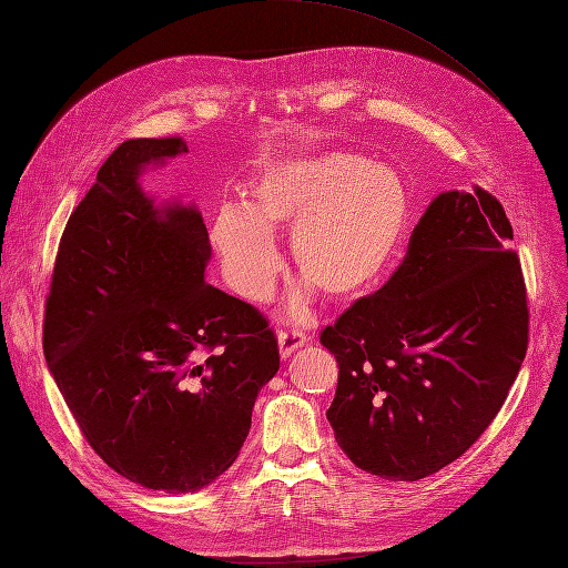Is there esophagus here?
<instances>
[{"instance_id":"34e87169","label":"esophagus","mask_w":568,"mask_h":568,"mask_svg":"<svg viewBox=\"0 0 568 568\" xmlns=\"http://www.w3.org/2000/svg\"><path fill=\"white\" fill-rule=\"evenodd\" d=\"M277 343H280V355L286 359L294 355L298 348H303L307 343V336L301 329H284L277 334Z\"/></svg>"}]
</instances>
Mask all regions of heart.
I'll return each instance as SVG.
<instances>
[{"instance_id": "heart-1", "label": "heart", "mask_w": 568, "mask_h": 568, "mask_svg": "<svg viewBox=\"0 0 568 568\" xmlns=\"http://www.w3.org/2000/svg\"><path fill=\"white\" fill-rule=\"evenodd\" d=\"M409 189L398 170L353 153H322L267 170L251 186L246 211L222 205L211 242L230 286L251 303L270 298L284 257L274 236H291L305 280L332 298L365 294L390 265L409 225ZM305 284L291 313L305 311Z\"/></svg>"}]
</instances>
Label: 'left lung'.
<instances>
[{
	"instance_id": "1",
	"label": "left lung",
	"mask_w": 568,
	"mask_h": 568,
	"mask_svg": "<svg viewBox=\"0 0 568 568\" xmlns=\"http://www.w3.org/2000/svg\"><path fill=\"white\" fill-rule=\"evenodd\" d=\"M511 225L486 189L438 194L403 265L320 341L338 363L326 409L363 471L419 480L467 453L500 412L528 346Z\"/></svg>"
}]
</instances>
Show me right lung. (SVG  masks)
<instances>
[{"mask_svg":"<svg viewBox=\"0 0 568 568\" xmlns=\"http://www.w3.org/2000/svg\"><path fill=\"white\" fill-rule=\"evenodd\" d=\"M182 153L178 136L111 153L63 230L44 315L47 367L84 438L163 493H196L232 467L280 369L265 317L205 282L201 211L142 189L146 168Z\"/></svg>","mask_w":568,"mask_h":568,"instance_id":"add662e5","label":"right lung"}]
</instances>
